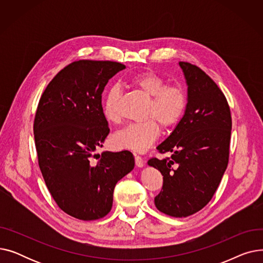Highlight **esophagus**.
Here are the masks:
<instances>
[{
	"label": "esophagus",
	"instance_id": "esophagus-1",
	"mask_svg": "<svg viewBox=\"0 0 263 263\" xmlns=\"http://www.w3.org/2000/svg\"><path fill=\"white\" fill-rule=\"evenodd\" d=\"M135 165L137 167H143L144 166V161H143L142 157L135 155Z\"/></svg>",
	"mask_w": 263,
	"mask_h": 263
}]
</instances>
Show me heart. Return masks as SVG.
<instances>
[{
	"instance_id": "1",
	"label": "heart",
	"mask_w": 263,
	"mask_h": 263,
	"mask_svg": "<svg viewBox=\"0 0 263 263\" xmlns=\"http://www.w3.org/2000/svg\"><path fill=\"white\" fill-rule=\"evenodd\" d=\"M129 83L149 97L143 122L132 123L118 131L112 137V146L116 149L144 153L153 145L163 129H173L182 119L187 105L184 89L178 85H166L165 80L151 71L137 73L129 78ZM118 98L116 88H110L103 99L102 113L108 122H118Z\"/></svg>"
}]
</instances>
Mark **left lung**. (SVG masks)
<instances>
[{"mask_svg":"<svg viewBox=\"0 0 263 263\" xmlns=\"http://www.w3.org/2000/svg\"><path fill=\"white\" fill-rule=\"evenodd\" d=\"M187 86L184 115L157 149L172 159H150L160 171L163 187L157 209L186 217L208 203L227 168L231 134L230 108L224 93L200 68L179 62Z\"/></svg>","mask_w":263,"mask_h":263,"instance_id":"obj_1","label":"left lung"}]
</instances>
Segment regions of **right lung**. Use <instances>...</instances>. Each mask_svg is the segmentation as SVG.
Here are the masks:
<instances>
[{
	"label": "right lung",
	"instance_id": "1",
	"mask_svg": "<svg viewBox=\"0 0 263 263\" xmlns=\"http://www.w3.org/2000/svg\"><path fill=\"white\" fill-rule=\"evenodd\" d=\"M123 69L116 62H74L53 78L38 103L34 136L41 174L60 208L79 219L105 216L116 183L134 168L128 150L93 155L109 133L102 92Z\"/></svg>",
	"mask_w": 263,
	"mask_h": 263
}]
</instances>
